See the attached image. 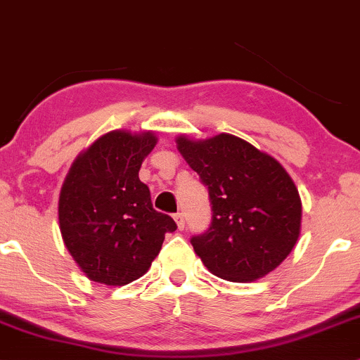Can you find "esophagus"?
<instances>
[{
  "mask_svg": "<svg viewBox=\"0 0 360 360\" xmlns=\"http://www.w3.org/2000/svg\"><path fill=\"white\" fill-rule=\"evenodd\" d=\"M174 220L177 223V229L184 230V214L183 213H176L174 214Z\"/></svg>",
  "mask_w": 360,
  "mask_h": 360,
  "instance_id": "obj_1",
  "label": "esophagus"
}]
</instances>
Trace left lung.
Wrapping results in <instances>:
<instances>
[{
	"label": "left lung",
	"instance_id": "left-lung-1",
	"mask_svg": "<svg viewBox=\"0 0 360 360\" xmlns=\"http://www.w3.org/2000/svg\"><path fill=\"white\" fill-rule=\"evenodd\" d=\"M177 148L208 188L212 223L191 245L212 274L233 283L266 276L300 237L298 189L276 159L245 140L221 134Z\"/></svg>",
	"mask_w": 360,
	"mask_h": 360
}]
</instances>
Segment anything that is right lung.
Instances as JSON below:
<instances>
[{
	"label": "right lung",
	"instance_id": "add662e5",
	"mask_svg": "<svg viewBox=\"0 0 360 360\" xmlns=\"http://www.w3.org/2000/svg\"><path fill=\"white\" fill-rule=\"evenodd\" d=\"M147 131H110L72 164L59 198V225L69 254L94 283L123 286L146 274L176 221L152 208L139 179L155 147Z\"/></svg>",
	"mask_w": 360,
	"mask_h": 360
}]
</instances>
